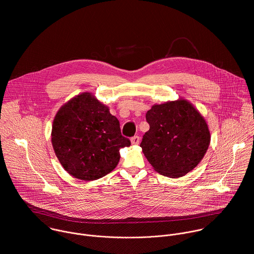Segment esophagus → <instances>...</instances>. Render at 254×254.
Masks as SVG:
<instances>
[{
  "mask_svg": "<svg viewBox=\"0 0 254 254\" xmlns=\"http://www.w3.org/2000/svg\"><path fill=\"white\" fill-rule=\"evenodd\" d=\"M139 141H140V138H139L138 135H134V136H132V137L130 138L131 144H138Z\"/></svg>",
  "mask_w": 254,
  "mask_h": 254,
  "instance_id": "1",
  "label": "esophagus"
}]
</instances>
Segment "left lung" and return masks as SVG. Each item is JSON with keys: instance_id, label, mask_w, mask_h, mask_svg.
I'll list each match as a JSON object with an SVG mask.
<instances>
[{"instance_id": "8db88e82", "label": "left lung", "mask_w": 254, "mask_h": 254, "mask_svg": "<svg viewBox=\"0 0 254 254\" xmlns=\"http://www.w3.org/2000/svg\"><path fill=\"white\" fill-rule=\"evenodd\" d=\"M150 129L140 148L159 174L180 178L191 172L204 158L211 134L204 117L187 99L154 104L146 115Z\"/></svg>"}]
</instances>
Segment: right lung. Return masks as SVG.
<instances>
[{"label":"right lung","instance_id":"add662e5","mask_svg":"<svg viewBox=\"0 0 254 254\" xmlns=\"http://www.w3.org/2000/svg\"><path fill=\"white\" fill-rule=\"evenodd\" d=\"M55 155L63 169L83 181L111 173L120 162V150L129 147L119 120L91 92H82L56 113L51 131Z\"/></svg>","mask_w":254,"mask_h":254}]
</instances>
